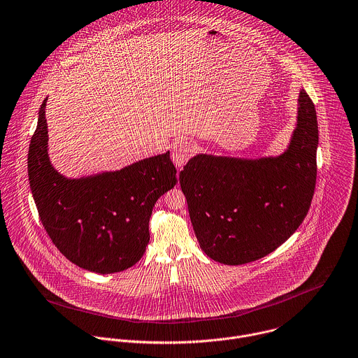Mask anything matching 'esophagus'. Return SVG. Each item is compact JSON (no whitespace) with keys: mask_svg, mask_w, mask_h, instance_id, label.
Masks as SVG:
<instances>
[{"mask_svg":"<svg viewBox=\"0 0 358 358\" xmlns=\"http://www.w3.org/2000/svg\"><path fill=\"white\" fill-rule=\"evenodd\" d=\"M191 156H192V145L189 141L184 139L174 143L173 152H171V160L177 167H182L189 160Z\"/></svg>","mask_w":358,"mask_h":358,"instance_id":"34e87169","label":"esophagus"}]
</instances>
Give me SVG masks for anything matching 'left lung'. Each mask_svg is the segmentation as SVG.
<instances>
[{
  "label": "left lung",
  "mask_w": 358,
  "mask_h": 358,
  "mask_svg": "<svg viewBox=\"0 0 358 358\" xmlns=\"http://www.w3.org/2000/svg\"><path fill=\"white\" fill-rule=\"evenodd\" d=\"M318 121L306 90L287 150L257 160L196 155L180 173L203 252L243 265L280 247L306 219L317 182Z\"/></svg>",
  "instance_id": "1"
}]
</instances>
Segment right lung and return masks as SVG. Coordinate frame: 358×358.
<instances>
[{"mask_svg": "<svg viewBox=\"0 0 358 358\" xmlns=\"http://www.w3.org/2000/svg\"><path fill=\"white\" fill-rule=\"evenodd\" d=\"M45 101L27 153L29 184L41 224L59 252L79 268L101 275L125 271L146 250L156 201L177 184L170 152L118 171L65 178L48 160Z\"/></svg>", "mask_w": 358, "mask_h": 358, "instance_id": "add662e5", "label": "right lung"}]
</instances>
